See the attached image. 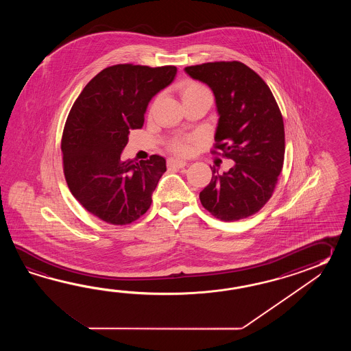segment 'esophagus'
I'll return each instance as SVG.
<instances>
[{"label": "esophagus", "mask_w": 351, "mask_h": 351, "mask_svg": "<svg viewBox=\"0 0 351 351\" xmlns=\"http://www.w3.org/2000/svg\"><path fill=\"white\" fill-rule=\"evenodd\" d=\"M186 163L184 160H179V159H169L168 160V167H172V168H184Z\"/></svg>", "instance_id": "34e87169"}]
</instances>
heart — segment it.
Listing matches in <instances>:
<instances>
[{
  "label": "heart",
  "instance_id": "1",
  "mask_svg": "<svg viewBox=\"0 0 351 351\" xmlns=\"http://www.w3.org/2000/svg\"><path fill=\"white\" fill-rule=\"evenodd\" d=\"M179 94H180L183 101L191 100V99H197V97H212V93L206 85H203L201 82H193V80H186L183 82L179 88ZM193 142L194 138L178 139L171 144V149L179 156H188L192 152Z\"/></svg>",
  "mask_w": 351,
  "mask_h": 351
}]
</instances>
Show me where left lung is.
<instances>
[{"label": "left lung", "instance_id": "1", "mask_svg": "<svg viewBox=\"0 0 351 351\" xmlns=\"http://www.w3.org/2000/svg\"><path fill=\"white\" fill-rule=\"evenodd\" d=\"M184 70L216 97L219 120L212 153L234 162L222 174L210 167L212 179L199 193L202 206L226 222L252 216L272 197L284 165V119L275 97L261 76L239 61Z\"/></svg>", "mask_w": 351, "mask_h": 351}]
</instances>
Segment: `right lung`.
Here are the masks:
<instances>
[{
	"label": "right lung",
	"instance_id": "right-lung-1",
	"mask_svg": "<svg viewBox=\"0 0 351 351\" xmlns=\"http://www.w3.org/2000/svg\"><path fill=\"white\" fill-rule=\"evenodd\" d=\"M177 67L119 64L90 80L67 115L62 168L76 201L106 223L124 226L149 209L167 171L165 159L123 162L132 129H141L152 97L173 82Z\"/></svg>",
	"mask_w": 351,
	"mask_h": 351
}]
</instances>
